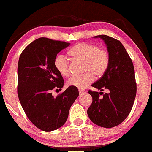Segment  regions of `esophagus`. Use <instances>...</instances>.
Segmentation results:
<instances>
[{"label": "esophagus", "instance_id": "34e87169", "mask_svg": "<svg viewBox=\"0 0 152 152\" xmlns=\"http://www.w3.org/2000/svg\"><path fill=\"white\" fill-rule=\"evenodd\" d=\"M79 94H84V93H86V91H83V90H79Z\"/></svg>", "mask_w": 152, "mask_h": 152}]
</instances>
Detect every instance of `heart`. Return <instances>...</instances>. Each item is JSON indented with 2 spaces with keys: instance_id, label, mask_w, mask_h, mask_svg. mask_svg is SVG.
Listing matches in <instances>:
<instances>
[{
  "instance_id": "1",
  "label": "heart",
  "mask_w": 152,
  "mask_h": 152,
  "mask_svg": "<svg viewBox=\"0 0 152 152\" xmlns=\"http://www.w3.org/2000/svg\"><path fill=\"white\" fill-rule=\"evenodd\" d=\"M74 60L84 63L83 75L73 76L68 81V85L78 89H84L94 80L95 76L101 78L106 73L110 62L109 54L103 48L92 43L81 42L74 45L68 51ZM56 70L61 76L70 74V62L65 56H58L54 60Z\"/></svg>"
}]
</instances>
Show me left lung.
<instances>
[{
	"instance_id": "obj_1",
	"label": "left lung",
	"mask_w": 152,
	"mask_h": 152,
	"mask_svg": "<svg viewBox=\"0 0 152 152\" xmlns=\"http://www.w3.org/2000/svg\"><path fill=\"white\" fill-rule=\"evenodd\" d=\"M104 41L109 51L108 70L92 86L107 93L89 90L92 102L87 113L95 124L111 128L121 124L129 114L137 92L132 60L119 40L105 35L95 36ZM100 95H102L101 97Z\"/></svg>"
}]
</instances>
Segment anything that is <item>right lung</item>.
Returning <instances> with one entry per match:
<instances>
[{"label":"right lung","instance_id":"1","mask_svg":"<svg viewBox=\"0 0 152 152\" xmlns=\"http://www.w3.org/2000/svg\"><path fill=\"white\" fill-rule=\"evenodd\" d=\"M69 45L63 41L40 37L29 43L19 57L18 97L27 117L44 132L57 129L66 123L79 95L78 88L72 86L55 97L51 94L53 91H61L64 86L54 60L57 53Z\"/></svg>","mask_w":152,"mask_h":152}]
</instances>
